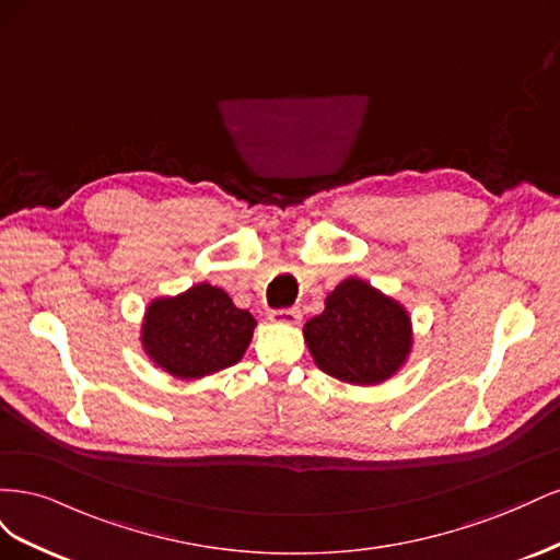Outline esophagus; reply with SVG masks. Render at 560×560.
I'll list each match as a JSON object with an SVG mask.
<instances>
[{
  "label": "esophagus",
  "instance_id": "34e87169",
  "mask_svg": "<svg viewBox=\"0 0 560 560\" xmlns=\"http://www.w3.org/2000/svg\"><path fill=\"white\" fill-rule=\"evenodd\" d=\"M270 322H276V325H290L296 327L301 322V311L299 308H284V311H270L268 315Z\"/></svg>",
  "mask_w": 560,
  "mask_h": 560
}]
</instances>
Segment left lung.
<instances>
[{"label":"left lung","instance_id":"1","mask_svg":"<svg viewBox=\"0 0 560 560\" xmlns=\"http://www.w3.org/2000/svg\"><path fill=\"white\" fill-rule=\"evenodd\" d=\"M303 341L319 371L350 385H381L397 376L413 352L411 315L362 278H346L325 311L303 325Z\"/></svg>","mask_w":560,"mask_h":560}]
</instances>
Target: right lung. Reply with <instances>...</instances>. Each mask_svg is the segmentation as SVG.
<instances>
[{
    "label": "right lung",
    "instance_id": "add662e5",
    "mask_svg": "<svg viewBox=\"0 0 560 560\" xmlns=\"http://www.w3.org/2000/svg\"><path fill=\"white\" fill-rule=\"evenodd\" d=\"M257 319L210 282L149 303L140 343L147 358L179 381H198L243 360Z\"/></svg>",
    "mask_w": 560,
    "mask_h": 560
}]
</instances>
